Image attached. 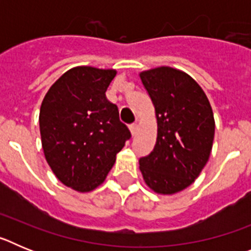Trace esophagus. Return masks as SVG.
I'll list each match as a JSON object with an SVG mask.
<instances>
[{"label": "esophagus", "mask_w": 251, "mask_h": 251, "mask_svg": "<svg viewBox=\"0 0 251 251\" xmlns=\"http://www.w3.org/2000/svg\"><path fill=\"white\" fill-rule=\"evenodd\" d=\"M129 130H130V134H132V136H136L137 130H138V124H137V123L130 124V126H129Z\"/></svg>", "instance_id": "esophagus-1"}]
</instances>
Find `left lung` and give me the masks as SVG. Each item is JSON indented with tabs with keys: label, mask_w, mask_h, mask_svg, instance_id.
I'll return each instance as SVG.
<instances>
[{
	"label": "left lung",
	"mask_w": 251,
	"mask_h": 251,
	"mask_svg": "<svg viewBox=\"0 0 251 251\" xmlns=\"http://www.w3.org/2000/svg\"><path fill=\"white\" fill-rule=\"evenodd\" d=\"M157 119L156 145L139 159L146 185L174 195L195 182L211 154L215 119L207 97L185 72L158 66L139 73Z\"/></svg>",
	"instance_id": "8db88e82"
}]
</instances>
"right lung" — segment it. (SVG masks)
Segmentation results:
<instances>
[{"label":"right lung","instance_id":"1","mask_svg":"<svg viewBox=\"0 0 251 251\" xmlns=\"http://www.w3.org/2000/svg\"><path fill=\"white\" fill-rule=\"evenodd\" d=\"M114 69L75 66L50 86L39 114L46 162L60 182L90 192L105 181L130 132L105 92Z\"/></svg>","mask_w":251,"mask_h":251}]
</instances>
